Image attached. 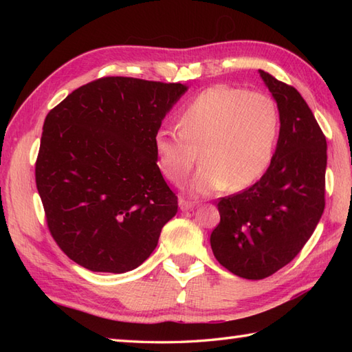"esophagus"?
Wrapping results in <instances>:
<instances>
[{
	"instance_id": "esophagus-1",
	"label": "esophagus",
	"mask_w": 352,
	"mask_h": 352,
	"mask_svg": "<svg viewBox=\"0 0 352 352\" xmlns=\"http://www.w3.org/2000/svg\"><path fill=\"white\" fill-rule=\"evenodd\" d=\"M178 206H180L182 212H188V210H192V208L195 207V203H190V201H186V199H180V201H178Z\"/></svg>"
}]
</instances>
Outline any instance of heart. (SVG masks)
<instances>
[{
    "instance_id": "b5f03b06",
    "label": "heart",
    "mask_w": 352,
    "mask_h": 352,
    "mask_svg": "<svg viewBox=\"0 0 352 352\" xmlns=\"http://www.w3.org/2000/svg\"><path fill=\"white\" fill-rule=\"evenodd\" d=\"M178 133L162 129L154 154L162 175L182 184L203 162L190 192L210 195L242 190L265 174L280 134V113L265 94L216 85L204 89L178 113Z\"/></svg>"
}]
</instances>
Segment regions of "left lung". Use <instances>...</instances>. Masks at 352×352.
<instances>
[{
  "label": "left lung",
  "instance_id": "1",
  "mask_svg": "<svg viewBox=\"0 0 352 352\" xmlns=\"http://www.w3.org/2000/svg\"><path fill=\"white\" fill-rule=\"evenodd\" d=\"M280 113L272 162L260 180L221 198L212 231L216 260L246 280H261L302 250L325 208L327 140L301 94L258 71Z\"/></svg>",
  "mask_w": 352,
  "mask_h": 352
}]
</instances>
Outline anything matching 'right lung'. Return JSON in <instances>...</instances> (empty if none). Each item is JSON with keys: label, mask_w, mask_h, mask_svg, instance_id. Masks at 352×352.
I'll list each match as a JSON object with an SVG mask.
<instances>
[{"label": "right lung", "mask_w": 352, "mask_h": 352, "mask_svg": "<svg viewBox=\"0 0 352 352\" xmlns=\"http://www.w3.org/2000/svg\"><path fill=\"white\" fill-rule=\"evenodd\" d=\"M186 91L104 77L45 118L36 186L51 236L77 265L124 274L155 250L178 201L157 166L154 136Z\"/></svg>", "instance_id": "right-lung-1"}]
</instances>
